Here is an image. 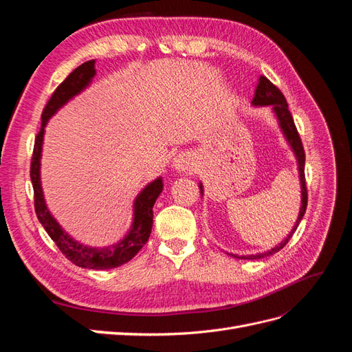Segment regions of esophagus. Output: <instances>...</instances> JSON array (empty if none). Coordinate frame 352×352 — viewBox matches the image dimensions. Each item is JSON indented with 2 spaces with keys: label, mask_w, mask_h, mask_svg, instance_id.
Returning <instances> with one entry per match:
<instances>
[{
  "label": "esophagus",
  "mask_w": 352,
  "mask_h": 352,
  "mask_svg": "<svg viewBox=\"0 0 352 352\" xmlns=\"http://www.w3.org/2000/svg\"><path fill=\"white\" fill-rule=\"evenodd\" d=\"M173 167L177 172H189L192 168V158L188 154H179L173 160Z\"/></svg>",
  "instance_id": "34e87169"
}]
</instances>
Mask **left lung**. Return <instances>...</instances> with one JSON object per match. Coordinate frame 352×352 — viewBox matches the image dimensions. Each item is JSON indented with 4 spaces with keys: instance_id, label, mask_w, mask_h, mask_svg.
Wrapping results in <instances>:
<instances>
[{
    "instance_id": "obj_1",
    "label": "left lung",
    "mask_w": 352,
    "mask_h": 352,
    "mask_svg": "<svg viewBox=\"0 0 352 352\" xmlns=\"http://www.w3.org/2000/svg\"><path fill=\"white\" fill-rule=\"evenodd\" d=\"M251 105L252 107H267V105H270L272 113L274 114L276 120H278L279 129L285 138V141L287 145H289L291 151L294 153V157L296 160L298 177H300V188H301V206H300V212H298V217H296L294 228L291 229L289 233H287L283 241H280L274 248H272L269 251H264V252L248 254V255H238V254L228 252L230 257H235L239 260H258V258H264V257H267V255H272L274 252L280 251L292 238L294 232L296 230L298 225H300V221L302 220L305 208H307V188H305V176H304L305 154H304V148H302V144L300 140V135H298V132H296L292 116H291L289 110H287V102L283 97V94L278 88H276L267 78L260 76L257 88H255V92H254V98L251 101ZM198 186L201 189V197H202L204 195V186H202L201 182L198 184Z\"/></svg>"
}]
</instances>
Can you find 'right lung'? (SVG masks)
<instances>
[{
  "instance_id": "obj_1",
  "label": "right lung",
  "mask_w": 352,
  "mask_h": 352,
  "mask_svg": "<svg viewBox=\"0 0 352 352\" xmlns=\"http://www.w3.org/2000/svg\"><path fill=\"white\" fill-rule=\"evenodd\" d=\"M94 65L95 61L91 60L83 63L78 69H74L52 94L44 113H42L41 131L35 140L34 157H32L30 164V180L32 185H34L35 211L38 220L47 230L50 238L56 242L60 251L66 255V258L83 269L109 270L131 261L150 238L154 216L153 207L155 204V199L163 192L162 176L155 177L153 182L145 185L141 192L136 195L133 199V214L129 230H127L123 239L117 243L109 245V247H91V245L74 239L70 233H67L50 211L41 180V158L45 127L52 116H56L57 111L65 107L69 101L91 87L95 74H97Z\"/></svg>"
}]
</instances>
